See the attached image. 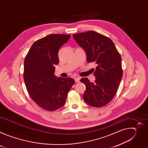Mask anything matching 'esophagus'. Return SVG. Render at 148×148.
Listing matches in <instances>:
<instances>
[{
    "label": "esophagus",
    "mask_w": 148,
    "mask_h": 148,
    "mask_svg": "<svg viewBox=\"0 0 148 148\" xmlns=\"http://www.w3.org/2000/svg\"><path fill=\"white\" fill-rule=\"evenodd\" d=\"M74 79H75V81L76 82H79V81H80L81 78H80V77H75Z\"/></svg>",
    "instance_id": "34e87169"
}]
</instances>
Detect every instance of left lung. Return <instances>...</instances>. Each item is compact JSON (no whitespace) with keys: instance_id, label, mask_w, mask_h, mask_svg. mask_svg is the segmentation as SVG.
<instances>
[{"instance_id":"obj_1","label":"left lung","mask_w":148,"mask_h":148,"mask_svg":"<svg viewBox=\"0 0 148 148\" xmlns=\"http://www.w3.org/2000/svg\"><path fill=\"white\" fill-rule=\"evenodd\" d=\"M73 37L85 50L87 61L97 64L94 73V82L87 78L80 79L86 87L84 100L92 107H103L115 97L122 77L121 55L109 37L97 32L74 34Z\"/></svg>"}]
</instances>
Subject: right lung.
Instances as JSON below:
<instances>
[{
	"label": "right lung",
	"instance_id": "add662e5",
	"mask_svg": "<svg viewBox=\"0 0 148 148\" xmlns=\"http://www.w3.org/2000/svg\"><path fill=\"white\" fill-rule=\"evenodd\" d=\"M71 35L52 34L36 41L24 61L23 78L31 98L40 107L56 111L65 104L75 83L71 78L57 77L55 65L59 63L60 48Z\"/></svg>",
	"mask_w": 148,
	"mask_h": 148
}]
</instances>
